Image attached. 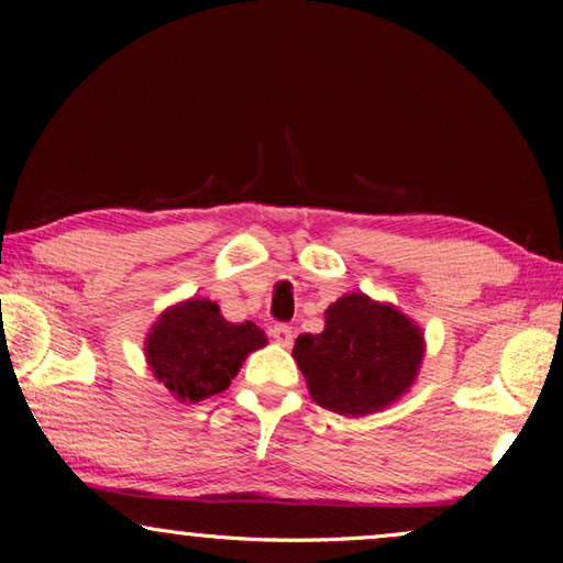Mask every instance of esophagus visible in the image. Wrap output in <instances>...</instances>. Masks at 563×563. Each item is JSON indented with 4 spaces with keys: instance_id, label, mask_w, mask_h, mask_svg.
Here are the masks:
<instances>
[{
    "instance_id": "esophagus-1",
    "label": "esophagus",
    "mask_w": 563,
    "mask_h": 563,
    "mask_svg": "<svg viewBox=\"0 0 563 563\" xmlns=\"http://www.w3.org/2000/svg\"><path fill=\"white\" fill-rule=\"evenodd\" d=\"M271 336L275 342H278L280 346H290L292 344V336H295V332H292V327L290 324H285V322H275V324H271Z\"/></svg>"
}]
</instances>
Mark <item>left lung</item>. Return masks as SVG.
I'll return each mask as SVG.
<instances>
[{"label":"left lung","instance_id":"obj_1","mask_svg":"<svg viewBox=\"0 0 563 563\" xmlns=\"http://www.w3.org/2000/svg\"><path fill=\"white\" fill-rule=\"evenodd\" d=\"M423 352L421 327L404 312L350 292L324 310L320 334L295 340L292 356L314 404L340 416H366L411 388Z\"/></svg>","mask_w":563,"mask_h":563}]
</instances>
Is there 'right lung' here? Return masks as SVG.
Instances as JSON below:
<instances>
[{
  "label": "right lung",
  "mask_w": 563,
  "mask_h": 563,
  "mask_svg": "<svg viewBox=\"0 0 563 563\" xmlns=\"http://www.w3.org/2000/svg\"><path fill=\"white\" fill-rule=\"evenodd\" d=\"M265 332L253 322L223 320L217 302L191 298L162 312L145 342L155 379L184 404L227 391L241 364L265 346Z\"/></svg>",
  "instance_id": "1"
}]
</instances>
